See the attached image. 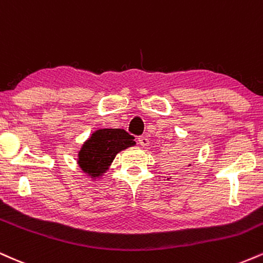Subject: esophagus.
<instances>
[{
	"label": "esophagus",
	"instance_id": "esophagus-1",
	"mask_svg": "<svg viewBox=\"0 0 263 263\" xmlns=\"http://www.w3.org/2000/svg\"><path fill=\"white\" fill-rule=\"evenodd\" d=\"M138 141H139V144H140L143 147L149 146V144H150V140L146 137H139Z\"/></svg>",
	"mask_w": 263,
	"mask_h": 263
}]
</instances>
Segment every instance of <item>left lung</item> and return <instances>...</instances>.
<instances>
[{
    "mask_svg": "<svg viewBox=\"0 0 263 263\" xmlns=\"http://www.w3.org/2000/svg\"><path fill=\"white\" fill-rule=\"evenodd\" d=\"M188 156L187 154H184V153H177V154H175V156H174V160H172V161H170V162H172L174 163L175 166H183V165H186V163L188 162ZM188 166H191V163H188Z\"/></svg>",
    "mask_w": 263,
    "mask_h": 263,
    "instance_id": "1",
    "label": "left lung"
}]
</instances>
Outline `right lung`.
Listing matches in <instances>:
<instances>
[{
  "label": "right lung",
  "mask_w": 263,
  "mask_h": 263,
  "mask_svg": "<svg viewBox=\"0 0 263 263\" xmlns=\"http://www.w3.org/2000/svg\"><path fill=\"white\" fill-rule=\"evenodd\" d=\"M134 144V137L124 129H98L82 145L77 162L91 177H100L107 171L117 154Z\"/></svg>",
  "instance_id": "add662e5"
}]
</instances>
